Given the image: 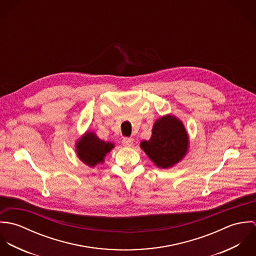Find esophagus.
<instances>
[{
    "instance_id": "1",
    "label": "esophagus",
    "mask_w": 256,
    "mask_h": 256,
    "mask_svg": "<svg viewBox=\"0 0 256 256\" xmlns=\"http://www.w3.org/2000/svg\"><path fill=\"white\" fill-rule=\"evenodd\" d=\"M133 142H134V140H133L132 138H124V139L122 140L123 146H127V148H130V146H133Z\"/></svg>"
}]
</instances>
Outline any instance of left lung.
<instances>
[{
	"label": "left lung",
	"instance_id": "obj_1",
	"mask_svg": "<svg viewBox=\"0 0 256 256\" xmlns=\"http://www.w3.org/2000/svg\"><path fill=\"white\" fill-rule=\"evenodd\" d=\"M141 148L160 168H170L182 162L188 152L189 136L182 121L172 114L156 119L148 141Z\"/></svg>",
	"mask_w": 256,
	"mask_h": 256
}]
</instances>
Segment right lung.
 Returning a JSON list of instances; mask_svg holds the SVG:
<instances>
[{
	"label": "right lung",
	"mask_w": 256,
	"mask_h": 256,
	"mask_svg": "<svg viewBox=\"0 0 256 256\" xmlns=\"http://www.w3.org/2000/svg\"><path fill=\"white\" fill-rule=\"evenodd\" d=\"M78 158L90 168L104 162L106 156L115 146L114 143L100 139L94 132L86 131L76 143Z\"/></svg>",
	"instance_id": "add662e5"
}]
</instances>
